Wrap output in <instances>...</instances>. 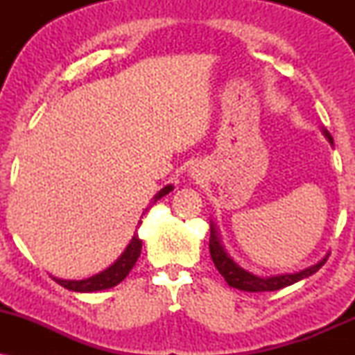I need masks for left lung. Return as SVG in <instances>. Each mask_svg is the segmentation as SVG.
Segmentation results:
<instances>
[{"mask_svg": "<svg viewBox=\"0 0 355 355\" xmlns=\"http://www.w3.org/2000/svg\"><path fill=\"white\" fill-rule=\"evenodd\" d=\"M324 132L325 138H327L331 144H334L331 133L327 132V130H322ZM210 255H211V260H214L215 267H217V270L220 272V275L225 279V282L230 285V287L234 288H239V291H245V292H268V291H279V288H284L287 287V285H292L295 282H299V280L302 279H307V277H311L312 274H315L319 268L324 266L325 262H327V257H324V259L320 260V262H317L315 266H311L307 268H304V270L300 272H295V274H284V275H274V277H257L254 274H250V272L243 270L242 267L239 266V263L234 262V259L227 254L225 248H223L222 242H220V237H218V230L217 227L214 225V222L210 223Z\"/></svg>", "mask_w": 355, "mask_h": 355, "instance_id": "left-lung-1", "label": "left lung"}]
</instances>
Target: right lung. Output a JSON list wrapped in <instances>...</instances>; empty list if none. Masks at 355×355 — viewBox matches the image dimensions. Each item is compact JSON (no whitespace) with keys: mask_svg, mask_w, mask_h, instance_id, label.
<instances>
[{"mask_svg":"<svg viewBox=\"0 0 355 355\" xmlns=\"http://www.w3.org/2000/svg\"><path fill=\"white\" fill-rule=\"evenodd\" d=\"M172 190H173V185L164 187V189H162L153 197V203L157 200H160L162 197H165V195L170 193ZM140 252H141V240L138 239V234L135 232L132 240H130V243L126 245L123 254L118 257L116 262L112 263L107 270L100 272V274L89 277V279H85V280H63V279H56V277H53V279H55L56 282L61 285V287L68 288V291H73V292L105 291V288L115 287L116 284H120L121 280H123L125 277L130 274V270H132L133 266L137 263L138 257H140Z\"/></svg>","mask_w":355,"mask_h":355,"instance_id":"1","label":"right lung"}]
</instances>
